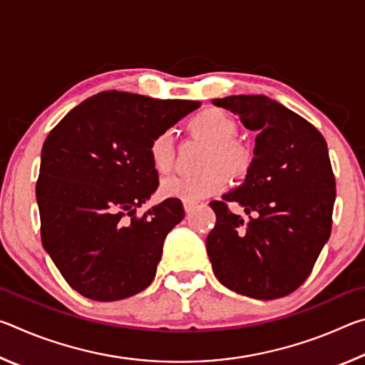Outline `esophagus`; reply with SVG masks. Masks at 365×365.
Returning a JSON list of instances; mask_svg holds the SVG:
<instances>
[{"label": "esophagus", "mask_w": 365, "mask_h": 365, "mask_svg": "<svg viewBox=\"0 0 365 365\" xmlns=\"http://www.w3.org/2000/svg\"><path fill=\"white\" fill-rule=\"evenodd\" d=\"M195 207H196V202H191V201H183V209H185V212H187V214H190L191 211H193Z\"/></svg>", "instance_id": "esophagus-1"}]
</instances>
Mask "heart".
Here are the masks:
<instances>
[{"label": "heart", "instance_id": "heart-1", "mask_svg": "<svg viewBox=\"0 0 365 365\" xmlns=\"http://www.w3.org/2000/svg\"><path fill=\"white\" fill-rule=\"evenodd\" d=\"M188 128L196 137L207 140L201 163L205 169L195 175L165 177L160 182V193L183 201H197L225 188V170L232 175L248 170L251 156L243 141L233 137L237 133V122L222 109L207 108L200 110L188 120ZM148 153L154 170L159 174L169 172L175 160L172 132L163 130L154 135Z\"/></svg>", "mask_w": 365, "mask_h": 365}]
</instances>
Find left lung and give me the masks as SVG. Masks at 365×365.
<instances>
[{"instance_id": "left-lung-1", "label": "left lung", "mask_w": 365, "mask_h": 365, "mask_svg": "<svg viewBox=\"0 0 365 365\" xmlns=\"http://www.w3.org/2000/svg\"><path fill=\"white\" fill-rule=\"evenodd\" d=\"M257 132L255 159L237 190L212 201L207 256L222 285L255 299L283 298L311 275L331 232L335 205L327 141L311 122L264 95L214 100ZM237 202L245 221L227 205Z\"/></svg>"}]
</instances>
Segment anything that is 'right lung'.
I'll return each instance as SVG.
<instances>
[{"instance_id": "right-lung-1", "label": "right lung", "mask_w": 365, "mask_h": 365, "mask_svg": "<svg viewBox=\"0 0 365 365\" xmlns=\"http://www.w3.org/2000/svg\"><path fill=\"white\" fill-rule=\"evenodd\" d=\"M196 108L197 101L101 91L49 132L36 180L41 243L85 298L125 299L153 282L164 240L185 211L168 197L138 214L159 185L148 148Z\"/></svg>"}]
</instances>
